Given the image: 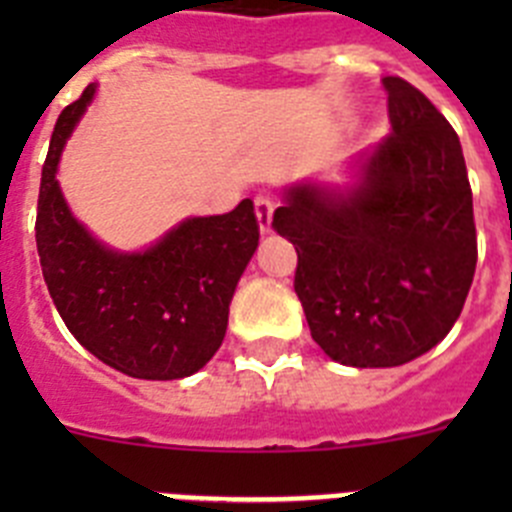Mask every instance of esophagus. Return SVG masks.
<instances>
[{"label": "esophagus", "mask_w": 512, "mask_h": 512, "mask_svg": "<svg viewBox=\"0 0 512 512\" xmlns=\"http://www.w3.org/2000/svg\"><path fill=\"white\" fill-rule=\"evenodd\" d=\"M253 207H256V220H259V230L261 233H271V217H274V200L271 197H266V194H259L256 197V202H253Z\"/></svg>", "instance_id": "34e87169"}]
</instances>
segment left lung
Here are the masks:
<instances>
[{
	"label": "left lung",
	"instance_id": "left-lung-1",
	"mask_svg": "<svg viewBox=\"0 0 512 512\" xmlns=\"http://www.w3.org/2000/svg\"><path fill=\"white\" fill-rule=\"evenodd\" d=\"M392 133L336 179L282 189L271 228L297 251L312 341L343 366H400L454 328L477 266L459 135L400 76H384Z\"/></svg>",
	"mask_w": 512,
	"mask_h": 512
}]
</instances>
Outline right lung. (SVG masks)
<instances>
[{
  "label": "right lung",
  "instance_id": "1",
  "mask_svg": "<svg viewBox=\"0 0 512 512\" xmlns=\"http://www.w3.org/2000/svg\"><path fill=\"white\" fill-rule=\"evenodd\" d=\"M94 97L97 81L61 112L43 164L35 241L45 284L66 328L99 361L135 379L192 377L223 343L235 287L259 248L253 202L184 217L140 251L99 241L56 179Z\"/></svg>",
  "mask_w": 512,
  "mask_h": 512
}]
</instances>
